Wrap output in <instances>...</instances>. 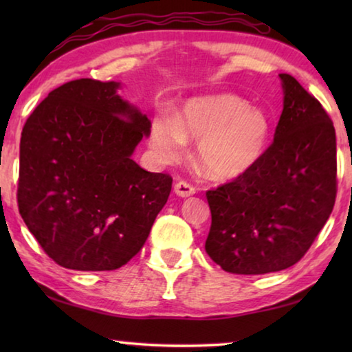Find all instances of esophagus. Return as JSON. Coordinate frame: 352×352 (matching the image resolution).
<instances>
[{"label": "esophagus", "instance_id": "esophagus-1", "mask_svg": "<svg viewBox=\"0 0 352 352\" xmlns=\"http://www.w3.org/2000/svg\"><path fill=\"white\" fill-rule=\"evenodd\" d=\"M174 192L178 195V197L186 199L195 194V188L190 186V184L186 182H178L174 186Z\"/></svg>", "mask_w": 352, "mask_h": 352}]
</instances>
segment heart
<instances>
[{"label":"heart","mask_w":352,"mask_h":352,"mask_svg":"<svg viewBox=\"0 0 352 352\" xmlns=\"http://www.w3.org/2000/svg\"><path fill=\"white\" fill-rule=\"evenodd\" d=\"M272 124L258 107L236 94H210L184 102L178 116L155 115L151 147L162 163H177L189 140L212 180L233 182L253 170L269 148Z\"/></svg>","instance_id":"1"}]
</instances>
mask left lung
<instances>
[{"label": "left lung", "mask_w": 352, "mask_h": 352, "mask_svg": "<svg viewBox=\"0 0 352 352\" xmlns=\"http://www.w3.org/2000/svg\"><path fill=\"white\" fill-rule=\"evenodd\" d=\"M283 113L253 170L208 190L205 250L225 272L264 275L300 261L329 219L337 194L336 129L295 77L279 74Z\"/></svg>", "instance_id": "1"}]
</instances>
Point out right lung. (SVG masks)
Masks as SVG:
<instances>
[{
    "mask_svg": "<svg viewBox=\"0 0 352 352\" xmlns=\"http://www.w3.org/2000/svg\"><path fill=\"white\" fill-rule=\"evenodd\" d=\"M121 82L79 79L47 94L23 127L19 208L58 265L116 270L147 241L172 178L132 160L151 121Z\"/></svg>",
    "mask_w": 352,
    "mask_h": 352,
    "instance_id": "1",
    "label": "right lung"
}]
</instances>
